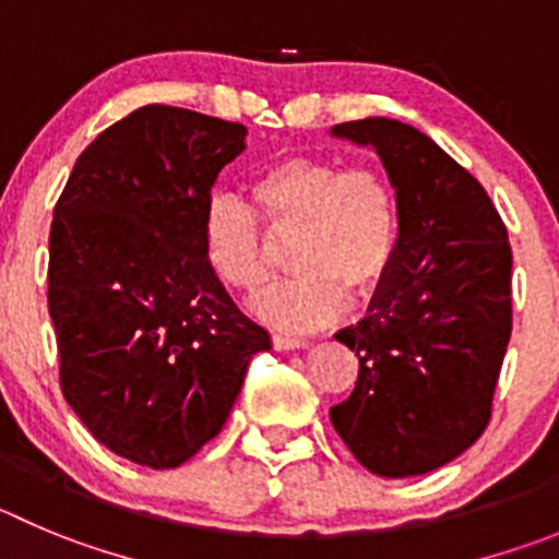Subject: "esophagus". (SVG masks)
Listing matches in <instances>:
<instances>
[{
    "instance_id": "1",
    "label": "esophagus",
    "mask_w": 559,
    "mask_h": 559,
    "mask_svg": "<svg viewBox=\"0 0 559 559\" xmlns=\"http://www.w3.org/2000/svg\"><path fill=\"white\" fill-rule=\"evenodd\" d=\"M273 347L275 350H300V347H309V342L297 336H286V333H273Z\"/></svg>"
}]
</instances>
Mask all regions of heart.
<instances>
[{
	"label": "heart",
	"mask_w": 559,
	"mask_h": 559,
	"mask_svg": "<svg viewBox=\"0 0 559 559\" xmlns=\"http://www.w3.org/2000/svg\"><path fill=\"white\" fill-rule=\"evenodd\" d=\"M250 201L217 195L203 212V253L223 284L255 292L267 284L278 239H292L295 273L253 300L286 331H311L342 314L347 297L369 300L397 267L403 201L378 162L295 154L250 181Z\"/></svg>",
	"instance_id": "1"
}]
</instances>
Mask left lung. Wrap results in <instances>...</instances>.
<instances>
[{
  "label": "left lung",
  "instance_id": "left-lung-1",
  "mask_svg": "<svg viewBox=\"0 0 559 559\" xmlns=\"http://www.w3.org/2000/svg\"><path fill=\"white\" fill-rule=\"evenodd\" d=\"M374 145L403 201L397 267L336 333L358 380L331 421L364 468L414 477L483 436L513 331V250L485 187L427 134L389 118L333 127Z\"/></svg>",
  "mask_w": 559,
  "mask_h": 559
}]
</instances>
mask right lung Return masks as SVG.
<instances>
[{
  "instance_id": "1",
  "label": "right lung",
  "mask_w": 559,
  "mask_h": 559,
  "mask_svg": "<svg viewBox=\"0 0 559 559\" xmlns=\"http://www.w3.org/2000/svg\"><path fill=\"white\" fill-rule=\"evenodd\" d=\"M242 148V123L148 104L82 151L55 203L46 297L62 397L140 466L190 461L270 350L203 253L212 185Z\"/></svg>"
}]
</instances>
